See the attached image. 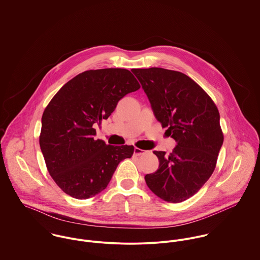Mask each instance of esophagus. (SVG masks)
Segmentation results:
<instances>
[{"label":"esophagus","mask_w":260,"mask_h":260,"mask_svg":"<svg viewBox=\"0 0 260 260\" xmlns=\"http://www.w3.org/2000/svg\"><path fill=\"white\" fill-rule=\"evenodd\" d=\"M145 153H146V150H144V149H141L139 147L135 148V155H137V156L143 155V154H145Z\"/></svg>","instance_id":"esophagus-1"}]
</instances>
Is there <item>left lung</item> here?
Returning <instances> with one entry per match:
<instances>
[{"mask_svg":"<svg viewBox=\"0 0 260 260\" xmlns=\"http://www.w3.org/2000/svg\"><path fill=\"white\" fill-rule=\"evenodd\" d=\"M132 72L154 116L177 143L170 154L153 151L159 167L144 176L145 182L166 202H184L202 188L216 167L223 143L217 107L201 86L180 72L162 68Z\"/></svg>","mask_w":260,"mask_h":260,"instance_id":"left-lung-1","label":"left lung"}]
</instances>
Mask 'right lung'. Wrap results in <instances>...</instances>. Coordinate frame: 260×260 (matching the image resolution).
Wrapping results in <instances>:
<instances>
[{"label":"right lung","instance_id":"right-lung-1","mask_svg":"<svg viewBox=\"0 0 260 260\" xmlns=\"http://www.w3.org/2000/svg\"><path fill=\"white\" fill-rule=\"evenodd\" d=\"M141 85L125 69L89 70L59 88L42 116L40 146L58 187L78 200L103 191L118 164L134 154L133 145L95 140L94 123L115 111L125 94Z\"/></svg>","mask_w":260,"mask_h":260}]
</instances>
